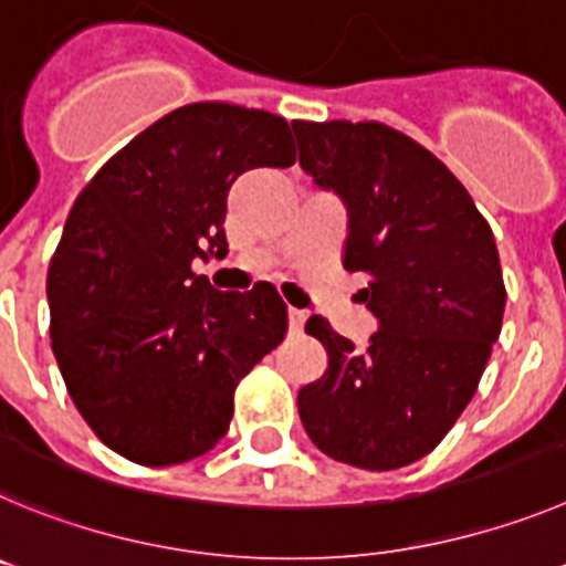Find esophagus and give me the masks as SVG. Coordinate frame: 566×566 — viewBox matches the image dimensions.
Wrapping results in <instances>:
<instances>
[{
    "instance_id": "1",
    "label": "esophagus",
    "mask_w": 566,
    "mask_h": 566,
    "mask_svg": "<svg viewBox=\"0 0 566 566\" xmlns=\"http://www.w3.org/2000/svg\"><path fill=\"white\" fill-rule=\"evenodd\" d=\"M287 321H290V333H302L304 329V321H307V313L304 310H287Z\"/></svg>"
}]
</instances>
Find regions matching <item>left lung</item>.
<instances>
[{
	"label": "left lung",
	"mask_w": 566,
	"mask_h": 566,
	"mask_svg": "<svg viewBox=\"0 0 566 566\" xmlns=\"http://www.w3.org/2000/svg\"><path fill=\"white\" fill-rule=\"evenodd\" d=\"M298 163L346 206L344 268L366 273L378 318L364 349L313 315L327 369L298 391L327 457L391 471L426 457L476 391L502 329L505 282L493 231L460 180L378 120H293Z\"/></svg>",
	"instance_id": "8db88e82"
}]
</instances>
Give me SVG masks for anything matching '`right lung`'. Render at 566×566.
Segmentation results:
<instances>
[{"mask_svg":"<svg viewBox=\"0 0 566 566\" xmlns=\"http://www.w3.org/2000/svg\"><path fill=\"white\" fill-rule=\"evenodd\" d=\"M293 163L287 120L206 101L140 132L75 200L48 271L50 338L75 409L126 460L211 451L237 384L282 344L276 287L220 293L191 264L228 253L233 180Z\"/></svg>","mask_w":566,"mask_h":566,"instance_id":"right-lung-1","label":"right lung"}]
</instances>
